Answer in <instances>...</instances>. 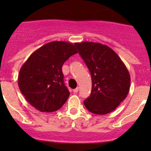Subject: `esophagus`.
I'll return each instance as SVG.
<instances>
[{
  "mask_svg": "<svg viewBox=\"0 0 151 151\" xmlns=\"http://www.w3.org/2000/svg\"><path fill=\"white\" fill-rule=\"evenodd\" d=\"M78 91V87H77L76 88L73 89V92H74V93H77Z\"/></svg>",
  "mask_w": 151,
  "mask_h": 151,
  "instance_id": "1",
  "label": "esophagus"
}]
</instances>
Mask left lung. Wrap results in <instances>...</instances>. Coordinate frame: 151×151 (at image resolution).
<instances>
[{
	"instance_id": "1",
	"label": "left lung",
	"mask_w": 151,
	"mask_h": 151,
	"mask_svg": "<svg viewBox=\"0 0 151 151\" xmlns=\"http://www.w3.org/2000/svg\"><path fill=\"white\" fill-rule=\"evenodd\" d=\"M92 80L91 93L84 104L91 113L104 115L113 111L129 94L131 78L114 50L94 42L76 43Z\"/></svg>"
}]
</instances>
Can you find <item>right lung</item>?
Masks as SVG:
<instances>
[{"label": "right lung", "mask_w": 151, "mask_h": 151, "mask_svg": "<svg viewBox=\"0 0 151 151\" xmlns=\"http://www.w3.org/2000/svg\"><path fill=\"white\" fill-rule=\"evenodd\" d=\"M78 53L76 45L52 41L33 52L22 65L18 76L19 90L26 101L41 112L57 111L67 101L62 66Z\"/></svg>", "instance_id": "right-lung-1"}]
</instances>
